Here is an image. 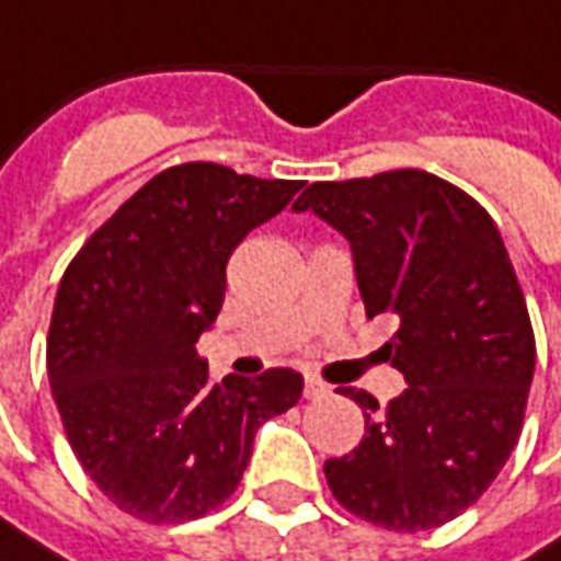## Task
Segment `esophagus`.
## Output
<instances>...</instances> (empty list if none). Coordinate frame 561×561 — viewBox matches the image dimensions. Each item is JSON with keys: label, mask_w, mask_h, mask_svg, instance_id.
Segmentation results:
<instances>
[{"label": "esophagus", "mask_w": 561, "mask_h": 561, "mask_svg": "<svg viewBox=\"0 0 561 561\" xmlns=\"http://www.w3.org/2000/svg\"><path fill=\"white\" fill-rule=\"evenodd\" d=\"M304 397H306V400H324V397H330V388L324 385V381H318V378L306 376Z\"/></svg>", "instance_id": "esophagus-1"}]
</instances>
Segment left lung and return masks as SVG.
I'll return each instance as SVG.
<instances>
[{
  "mask_svg": "<svg viewBox=\"0 0 561 561\" xmlns=\"http://www.w3.org/2000/svg\"><path fill=\"white\" fill-rule=\"evenodd\" d=\"M348 240L366 318L397 316L385 345L409 388L366 417L352 454L324 462L336 502L393 531L445 526L474 505L517 445L535 333L490 213L426 171L312 183L294 201Z\"/></svg>",
  "mask_w": 561,
  "mask_h": 561,
  "instance_id": "left-lung-1",
  "label": "left lung"
}]
</instances>
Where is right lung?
<instances>
[{
	"label": "right lung",
	"mask_w": 561,
	"mask_h": 561,
	"mask_svg": "<svg viewBox=\"0 0 561 561\" xmlns=\"http://www.w3.org/2000/svg\"><path fill=\"white\" fill-rule=\"evenodd\" d=\"M300 185L176 164L68 264L47 336L50 390L83 471L131 517L185 523L219 507L257 426L300 400L294 369L213 385L195 348L219 316L231 252Z\"/></svg>",
	"instance_id": "1"
}]
</instances>
